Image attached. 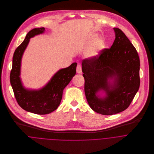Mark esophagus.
I'll list each match as a JSON object with an SVG mask.
<instances>
[{
	"instance_id": "34e87169",
	"label": "esophagus",
	"mask_w": 154,
	"mask_h": 154,
	"mask_svg": "<svg viewBox=\"0 0 154 154\" xmlns=\"http://www.w3.org/2000/svg\"><path fill=\"white\" fill-rule=\"evenodd\" d=\"M76 72L78 73H82V67L81 66V65H78L76 67Z\"/></svg>"
}]
</instances>
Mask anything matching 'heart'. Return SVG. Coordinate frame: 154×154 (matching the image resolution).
I'll use <instances>...</instances> for the list:
<instances>
[{
	"instance_id": "obj_1",
	"label": "heart",
	"mask_w": 154,
	"mask_h": 154,
	"mask_svg": "<svg viewBox=\"0 0 154 154\" xmlns=\"http://www.w3.org/2000/svg\"><path fill=\"white\" fill-rule=\"evenodd\" d=\"M92 42V39L89 40V43ZM106 41L103 38H98L91 45L87 51V55L89 57L98 56L100 53L105 48Z\"/></svg>"
}]
</instances>
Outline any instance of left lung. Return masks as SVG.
<instances>
[{
    "label": "left lung",
    "mask_w": 154,
    "mask_h": 154,
    "mask_svg": "<svg viewBox=\"0 0 154 154\" xmlns=\"http://www.w3.org/2000/svg\"><path fill=\"white\" fill-rule=\"evenodd\" d=\"M114 30L116 38L111 48H104L97 57L83 60L82 63L88 104L103 115L128 109L140 86L137 52L120 29ZM102 90L106 95L100 97L97 93Z\"/></svg>",
    "instance_id": "8db88e82"
}]
</instances>
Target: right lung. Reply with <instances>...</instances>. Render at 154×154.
<instances>
[{"mask_svg": "<svg viewBox=\"0 0 154 154\" xmlns=\"http://www.w3.org/2000/svg\"><path fill=\"white\" fill-rule=\"evenodd\" d=\"M44 27L34 28L26 34L25 40L15 50L10 74V82L14 95L19 106L23 110L37 114H47L59 107L64 88L76 74V63L56 73L43 88L31 90L24 88L20 78L21 62L23 53L29 39L36 35L43 33Z\"/></svg>", "mask_w": 154, "mask_h": 154, "instance_id": "obj_1", "label": "right lung"}]
</instances>
